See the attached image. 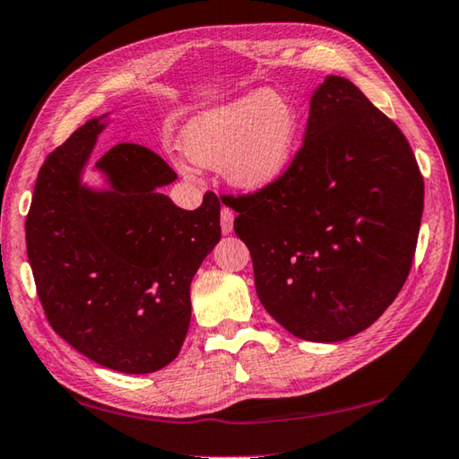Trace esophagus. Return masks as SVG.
I'll return each instance as SVG.
<instances>
[{
  "label": "esophagus",
  "mask_w": 459,
  "mask_h": 459,
  "mask_svg": "<svg viewBox=\"0 0 459 459\" xmlns=\"http://www.w3.org/2000/svg\"><path fill=\"white\" fill-rule=\"evenodd\" d=\"M232 222H235V212H232L230 208L222 206V211H221V229H222V235H229V232H232Z\"/></svg>",
  "instance_id": "esophagus-1"
}]
</instances>
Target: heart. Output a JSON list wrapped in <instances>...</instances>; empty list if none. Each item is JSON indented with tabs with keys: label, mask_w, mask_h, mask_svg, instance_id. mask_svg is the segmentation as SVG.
<instances>
[{
	"label": "heart",
	"mask_w": 459,
	"mask_h": 459,
	"mask_svg": "<svg viewBox=\"0 0 459 459\" xmlns=\"http://www.w3.org/2000/svg\"><path fill=\"white\" fill-rule=\"evenodd\" d=\"M299 136L297 104L263 88L195 116L182 130V150L193 164L222 169L232 186L255 193L282 178Z\"/></svg>",
	"instance_id": "heart-1"
}]
</instances>
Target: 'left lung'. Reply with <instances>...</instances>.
I'll use <instances>...</instances> for the list:
<instances>
[{
    "mask_svg": "<svg viewBox=\"0 0 459 459\" xmlns=\"http://www.w3.org/2000/svg\"><path fill=\"white\" fill-rule=\"evenodd\" d=\"M274 321L305 341L357 335L410 274L423 178L403 132L353 82L311 96L305 143L274 185L227 196Z\"/></svg>",
    "mask_w": 459,
    "mask_h": 459,
    "instance_id": "left-lung-1",
    "label": "left lung"
}]
</instances>
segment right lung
Returning <instances> with one entry per match:
<instances>
[{"instance_id":"right-lung-1","label":"right lung","mask_w":459,"mask_h":459,"mask_svg":"<svg viewBox=\"0 0 459 459\" xmlns=\"http://www.w3.org/2000/svg\"><path fill=\"white\" fill-rule=\"evenodd\" d=\"M102 118L41 164L26 219L28 258L57 335L102 368L152 373L185 343L190 282L221 240V203L206 193L196 211H182L158 190L177 172L132 143L96 160L106 190L82 185Z\"/></svg>"}]
</instances>
